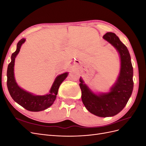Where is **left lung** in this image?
Masks as SVG:
<instances>
[{"mask_svg":"<svg viewBox=\"0 0 146 146\" xmlns=\"http://www.w3.org/2000/svg\"><path fill=\"white\" fill-rule=\"evenodd\" d=\"M103 38L115 47L121 57V70L116 83L108 93L96 95L80 78L82 100L86 108L99 117L116 115L125 107L133 89V67L127 47L115 33L108 32Z\"/></svg>","mask_w":146,"mask_h":146,"instance_id":"left-lung-1","label":"left lung"}]
</instances>
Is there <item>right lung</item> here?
<instances>
[{
    "instance_id": "1",
    "label": "right lung",
    "mask_w": 146,
    "mask_h": 146,
    "mask_svg": "<svg viewBox=\"0 0 146 146\" xmlns=\"http://www.w3.org/2000/svg\"><path fill=\"white\" fill-rule=\"evenodd\" d=\"M25 39L17 42L16 50L11 55V61L7 69V87L12 99L16 103L30 111H40L48 108L55 101L61 83L68 76V72L60 75L53 83L49 94L44 96H35L24 91L17 85L14 77V65L16 55L18 54Z\"/></svg>"
}]
</instances>
